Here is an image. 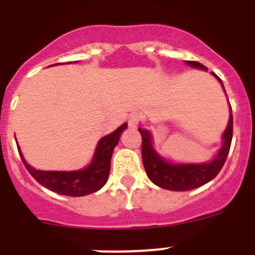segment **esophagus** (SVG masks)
<instances>
[{"label": "esophagus", "instance_id": "34e87169", "mask_svg": "<svg viewBox=\"0 0 255 255\" xmlns=\"http://www.w3.org/2000/svg\"><path fill=\"white\" fill-rule=\"evenodd\" d=\"M140 120H141L140 114H138V112H134V114H131L129 116V120H128V123H129V126H136L139 123H140Z\"/></svg>", "mask_w": 255, "mask_h": 255}]
</instances>
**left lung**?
<instances>
[{"label": "left lung", "instance_id": "obj_1", "mask_svg": "<svg viewBox=\"0 0 255 255\" xmlns=\"http://www.w3.org/2000/svg\"><path fill=\"white\" fill-rule=\"evenodd\" d=\"M186 64L190 65V66L207 70V67L199 64L198 61H186ZM212 74L222 84L221 79L215 73ZM222 87H224V84H222ZM230 108H231V105H230ZM138 130L141 135V159H143L144 168H145V172H147L150 181L154 182L155 185H158L159 188L167 189V190L186 191L199 188V186L211 181L212 179H215L225 164L227 154L230 152V147H231V140H233V115H230L229 124H227V128L224 132V145L221 147L217 157L209 163H168V162L163 161L153 149L152 136H150L149 131L141 129V128H139Z\"/></svg>", "mask_w": 255, "mask_h": 255}]
</instances>
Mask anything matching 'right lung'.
I'll return each mask as SVG.
<instances>
[{"label": "right lung", "mask_w": 255, "mask_h": 255, "mask_svg": "<svg viewBox=\"0 0 255 255\" xmlns=\"http://www.w3.org/2000/svg\"><path fill=\"white\" fill-rule=\"evenodd\" d=\"M124 129H126V124H123L112 134L106 135L105 138L101 139L89 167L80 171L64 172V171L34 170L25 162L21 152H20V148H17V150H19V154L26 170L40 185H43L44 188L58 193V194L70 195V197H83V195L92 194L94 191L100 190L107 182L110 170H111L112 152L119 143V139H120V135Z\"/></svg>", "instance_id": "obj_1"}]
</instances>
